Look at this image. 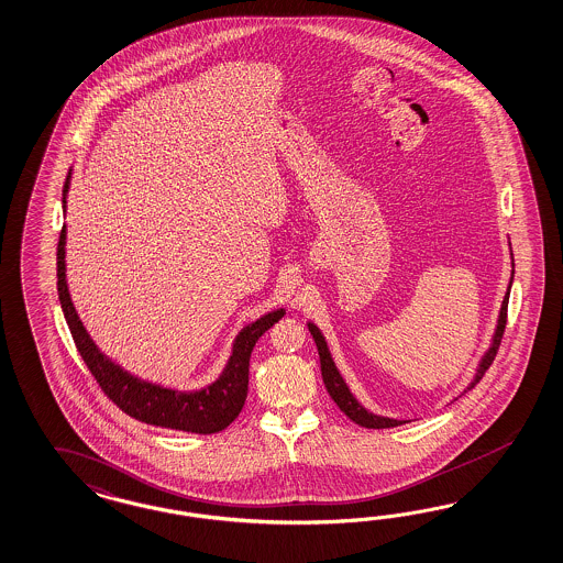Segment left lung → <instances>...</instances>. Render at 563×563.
I'll return each mask as SVG.
<instances>
[{
	"instance_id": "8db88e82",
	"label": "left lung",
	"mask_w": 563,
	"mask_h": 563,
	"mask_svg": "<svg viewBox=\"0 0 563 563\" xmlns=\"http://www.w3.org/2000/svg\"><path fill=\"white\" fill-rule=\"evenodd\" d=\"M510 285H512V280H510ZM508 297H510V287H508V292H506V297H504V301H501L500 318H498V328H496V334H494V342H492V346H489V350L484 354V358H482V363H479V368H477V373H475V379L472 380V385H470L467 389H473V387L482 380L489 365L494 363L496 354H498L501 335H504V330H506V318H508ZM309 332L313 335L316 346H318V352H320L321 377H323V383H325V389H328L330 397L334 399L335 406L344 411L352 422L365 426V428H394V426L404 424V420L383 418V416H375V413L366 411L365 408L352 397L349 387H346V383L340 377V373H338V368H335L334 361H332V356H330V350H328V344H325V340H323L320 330H318L313 323H309Z\"/></svg>"
}]
</instances>
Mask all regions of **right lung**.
Here are the masks:
<instances>
[{
  "instance_id": "1",
  "label": "right lung",
  "mask_w": 563,
  "mask_h": 563,
  "mask_svg": "<svg viewBox=\"0 0 563 563\" xmlns=\"http://www.w3.org/2000/svg\"><path fill=\"white\" fill-rule=\"evenodd\" d=\"M69 178L63 186V207L69 188ZM57 290L62 301L63 316L74 335L77 352L90 368L91 375L108 399H112L124 413L145 424L162 426L172 430L214 434L225 430L242 411L247 396V375H250V356L260 335L271 330L276 321L285 316L283 309L266 313L264 318L245 325L235 338L233 352L228 366L219 379L209 387L184 394L174 391L147 380L137 379L131 373L122 371L104 356L91 342L90 335L77 318L76 307L71 303L67 280H65V228L62 229L57 243Z\"/></svg>"
}]
</instances>
